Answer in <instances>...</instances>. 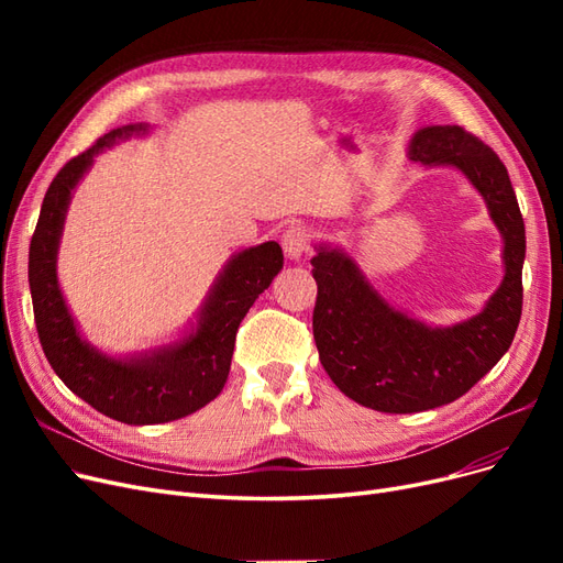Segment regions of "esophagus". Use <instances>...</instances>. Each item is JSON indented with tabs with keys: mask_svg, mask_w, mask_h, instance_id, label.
Here are the masks:
<instances>
[{
	"mask_svg": "<svg viewBox=\"0 0 563 563\" xmlns=\"http://www.w3.org/2000/svg\"><path fill=\"white\" fill-rule=\"evenodd\" d=\"M310 230L305 225H291L284 236H282V246H284V253L288 255L291 261H298L300 255L310 249Z\"/></svg>",
	"mask_w": 563,
	"mask_h": 563,
	"instance_id": "1",
	"label": "esophagus"
}]
</instances>
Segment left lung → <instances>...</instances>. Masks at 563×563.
<instances>
[{
	"label": "left lung",
	"mask_w": 563,
	"mask_h": 563,
	"mask_svg": "<svg viewBox=\"0 0 563 563\" xmlns=\"http://www.w3.org/2000/svg\"><path fill=\"white\" fill-rule=\"evenodd\" d=\"M406 155L455 168L484 197L503 236L505 275L479 314L432 327L389 305L345 249L317 246L312 331L319 362L345 397L380 413H418L463 397L512 345L523 300V218L496 152L463 126L446 124L418 129Z\"/></svg>",
	"instance_id": "left-lung-1"
}]
</instances>
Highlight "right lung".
Here are the masks:
<instances>
[{
	"instance_id": "1",
	"label": "right lung",
	"mask_w": 563,
	"mask_h": 563,
	"mask_svg": "<svg viewBox=\"0 0 563 563\" xmlns=\"http://www.w3.org/2000/svg\"><path fill=\"white\" fill-rule=\"evenodd\" d=\"M147 131V124L112 129L60 168L44 195L27 263L35 323L51 368L79 399L126 424L172 422L213 401L228 380L236 329L255 298L284 267V253L277 242L249 246L234 253L218 272L197 321L174 343L126 356H112L93 347L79 333L58 284L65 216L75 187L93 166L98 152Z\"/></svg>"
}]
</instances>
